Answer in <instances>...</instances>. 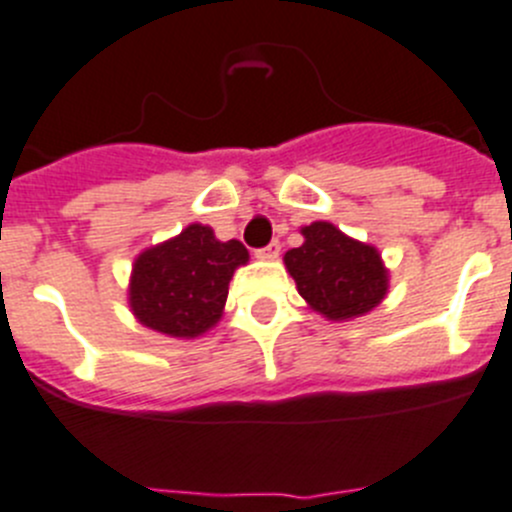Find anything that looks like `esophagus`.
<instances>
[{
	"mask_svg": "<svg viewBox=\"0 0 512 512\" xmlns=\"http://www.w3.org/2000/svg\"><path fill=\"white\" fill-rule=\"evenodd\" d=\"M255 255L260 257V260H275V257L280 255V242H278V240H272L270 245L260 247V250H257Z\"/></svg>",
	"mask_w": 512,
	"mask_h": 512,
	"instance_id": "1",
	"label": "esophagus"
}]
</instances>
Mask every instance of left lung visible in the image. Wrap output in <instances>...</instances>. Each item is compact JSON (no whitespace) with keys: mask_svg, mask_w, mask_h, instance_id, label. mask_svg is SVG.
Here are the masks:
<instances>
[{"mask_svg":"<svg viewBox=\"0 0 512 512\" xmlns=\"http://www.w3.org/2000/svg\"><path fill=\"white\" fill-rule=\"evenodd\" d=\"M305 242L285 252V265L310 308L331 321L364 315L386 295V270L374 247L328 222L303 227Z\"/></svg>","mask_w":512,"mask_h":512,"instance_id":"obj_1","label":"left lung"}]
</instances>
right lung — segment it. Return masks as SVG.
Returning <instances> with one entry per match:
<instances>
[{
    "label": "right lung",
    "instance_id": "add662e5",
    "mask_svg": "<svg viewBox=\"0 0 512 512\" xmlns=\"http://www.w3.org/2000/svg\"><path fill=\"white\" fill-rule=\"evenodd\" d=\"M242 242H219L202 224L143 252L133 265L131 308L143 326L176 338L212 328L227 303L234 267L247 262Z\"/></svg>",
    "mask_w": 512,
    "mask_h": 512
}]
</instances>
